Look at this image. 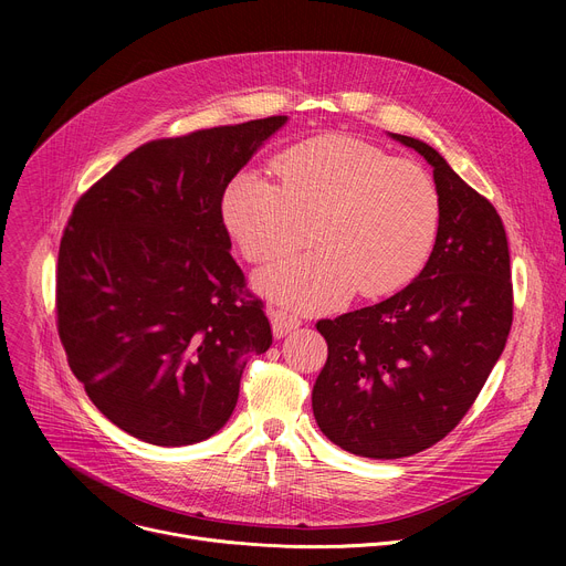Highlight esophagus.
<instances>
[{
  "mask_svg": "<svg viewBox=\"0 0 566 566\" xmlns=\"http://www.w3.org/2000/svg\"><path fill=\"white\" fill-rule=\"evenodd\" d=\"M271 325H273L275 338H284V336H289L293 329H297L302 325V319L295 313H289L284 308H273L271 311Z\"/></svg>",
  "mask_w": 566,
  "mask_h": 566,
  "instance_id": "obj_1",
  "label": "esophagus"
}]
</instances>
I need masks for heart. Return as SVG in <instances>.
Here are the masks:
<instances>
[{
    "mask_svg": "<svg viewBox=\"0 0 566 566\" xmlns=\"http://www.w3.org/2000/svg\"><path fill=\"white\" fill-rule=\"evenodd\" d=\"M275 179L244 170L221 195V219L251 264L293 251L313 223V249L258 275L273 300L332 308L354 291L378 297L412 282L441 221L432 177L352 136H317L273 160Z\"/></svg>",
    "mask_w": 566,
    "mask_h": 566,
    "instance_id": "obj_1",
    "label": "heart"
}]
</instances>
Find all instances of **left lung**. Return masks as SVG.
Masks as SVG:
<instances>
[{
	"label": "left lung",
	"instance_id": "left-lung-1",
	"mask_svg": "<svg viewBox=\"0 0 566 566\" xmlns=\"http://www.w3.org/2000/svg\"><path fill=\"white\" fill-rule=\"evenodd\" d=\"M391 138L432 166L441 199L432 255L396 295L315 325L329 347L311 396L317 428L369 459L410 457L452 432L513 325L509 239L495 206L428 143Z\"/></svg>",
	"mask_w": 566,
	"mask_h": 566
}]
</instances>
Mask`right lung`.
I'll use <instances>...</instances> for the list:
<instances>
[{"mask_svg":"<svg viewBox=\"0 0 566 566\" xmlns=\"http://www.w3.org/2000/svg\"><path fill=\"white\" fill-rule=\"evenodd\" d=\"M286 116L149 140L73 206L55 271L57 334L94 406L151 446L230 419L247 360L273 345L230 255L221 195Z\"/></svg>","mask_w":566,"mask_h":566,"instance_id":"1","label":"right lung"}]
</instances>
